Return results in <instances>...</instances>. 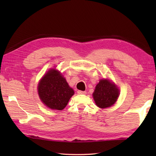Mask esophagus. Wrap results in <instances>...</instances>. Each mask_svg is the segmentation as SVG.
<instances>
[{
	"mask_svg": "<svg viewBox=\"0 0 156 156\" xmlns=\"http://www.w3.org/2000/svg\"><path fill=\"white\" fill-rule=\"evenodd\" d=\"M78 94H87V92L86 91H82V90H78Z\"/></svg>",
	"mask_w": 156,
	"mask_h": 156,
	"instance_id": "1",
	"label": "esophagus"
}]
</instances>
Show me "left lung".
<instances>
[{"instance_id":"1","label":"left lung","mask_w":156,"mask_h":156,"mask_svg":"<svg viewBox=\"0 0 156 156\" xmlns=\"http://www.w3.org/2000/svg\"><path fill=\"white\" fill-rule=\"evenodd\" d=\"M119 94L117 87L107 79L98 82L93 92L95 103L98 107L105 108L113 105L117 101Z\"/></svg>"}]
</instances>
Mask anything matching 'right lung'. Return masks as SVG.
I'll use <instances>...</instances> for the list:
<instances>
[{"instance_id": "add662e5", "label": "right lung", "mask_w": 156, "mask_h": 156, "mask_svg": "<svg viewBox=\"0 0 156 156\" xmlns=\"http://www.w3.org/2000/svg\"><path fill=\"white\" fill-rule=\"evenodd\" d=\"M38 94L41 101L48 107L61 111L67 105L74 92L60 73L51 69L39 83Z\"/></svg>"}]
</instances>
